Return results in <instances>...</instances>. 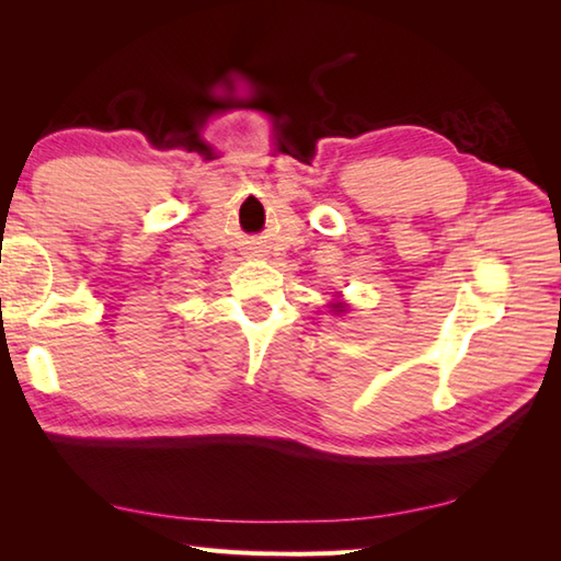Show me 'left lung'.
<instances>
[{
    "label": "left lung",
    "mask_w": 561,
    "mask_h": 561,
    "mask_svg": "<svg viewBox=\"0 0 561 561\" xmlns=\"http://www.w3.org/2000/svg\"><path fill=\"white\" fill-rule=\"evenodd\" d=\"M339 311H341V309H339Z\"/></svg>",
    "instance_id": "1"
}]
</instances>
